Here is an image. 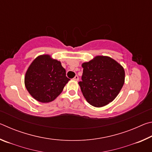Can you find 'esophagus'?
Masks as SVG:
<instances>
[{"label":"esophagus","instance_id":"esophagus-1","mask_svg":"<svg viewBox=\"0 0 152 152\" xmlns=\"http://www.w3.org/2000/svg\"><path fill=\"white\" fill-rule=\"evenodd\" d=\"M74 80H76V81H78V79H79V78H78V76H77V75H76L75 76V77H74V78H73Z\"/></svg>","mask_w":152,"mask_h":152}]
</instances>
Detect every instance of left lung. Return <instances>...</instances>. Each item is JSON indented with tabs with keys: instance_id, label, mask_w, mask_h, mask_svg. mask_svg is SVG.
<instances>
[{
	"instance_id": "obj_1",
	"label": "left lung",
	"mask_w": 152,
	"mask_h": 152,
	"mask_svg": "<svg viewBox=\"0 0 152 152\" xmlns=\"http://www.w3.org/2000/svg\"><path fill=\"white\" fill-rule=\"evenodd\" d=\"M82 66V81L78 84L87 102L95 107H103L112 102L124 84L123 67L107 56H96Z\"/></svg>"
}]
</instances>
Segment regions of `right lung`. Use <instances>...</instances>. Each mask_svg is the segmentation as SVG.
Listing matches in <instances>:
<instances>
[{
    "label": "right lung",
    "instance_id": "1",
    "mask_svg": "<svg viewBox=\"0 0 152 152\" xmlns=\"http://www.w3.org/2000/svg\"><path fill=\"white\" fill-rule=\"evenodd\" d=\"M69 80L60 61L42 55L36 58L28 68L25 84L35 100L50 102L60 94Z\"/></svg>",
    "mask_w": 152,
    "mask_h": 152
}]
</instances>
